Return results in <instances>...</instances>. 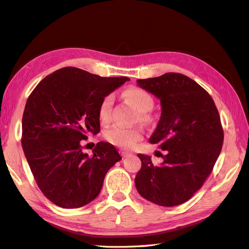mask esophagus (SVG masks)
Returning <instances> with one entry per match:
<instances>
[{
	"instance_id": "1",
	"label": "esophagus",
	"mask_w": 249,
	"mask_h": 249,
	"mask_svg": "<svg viewBox=\"0 0 249 249\" xmlns=\"http://www.w3.org/2000/svg\"><path fill=\"white\" fill-rule=\"evenodd\" d=\"M121 156H122V158H123V159H125V158H127V157L129 156V154H128V152L124 151V150H121Z\"/></svg>"
}]
</instances>
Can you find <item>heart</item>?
<instances>
[{"mask_svg":"<svg viewBox=\"0 0 249 249\" xmlns=\"http://www.w3.org/2000/svg\"><path fill=\"white\" fill-rule=\"evenodd\" d=\"M124 97L141 113L148 112L152 106H154V100H152L151 95L141 88L132 87L127 89L124 93ZM111 104V95H107L102 101L99 110V114L102 121H106L109 119ZM142 116L145 117V114H142ZM105 138L108 142L118 146V147L131 148L139 141H141L143 138V133L141 129L139 128H130V127H125L122 125H114L111 128L106 130Z\"/></svg>","mask_w":249,"mask_h":249,"instance_id":"heart-1","label":"heart"}]
</instances>
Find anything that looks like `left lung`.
Returning <instances> with one entry per match:
<instances>
[{"label":"left lung","instance_id":"left-lung-1","mask_svg":"<svg viewBox=\"0 0 249 249\" xmlns=\"http://www.w3.org/2000/svg\"><path fill=\"white\" fill-rule=\"evenodd\" d=\"M137 82L160 99L161 118L149 142L167 151L161 165L138 155L142 167L135 179L137 190L157 205H180L202 187L218 160L224 140L219 111L205 89L184 74L167 72Z\"/></svg>","mask_w":249,"mask_h":249}]
</instances>
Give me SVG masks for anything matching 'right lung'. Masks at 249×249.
<instances>
[{"instance_id":"1","label":"right lung","mask_w":249,"mask_h":249,"mask_svg":"<svg viewBox=\"0 0 249 249\" xmlns=\"http://www.w3.org/2000/svg\"><path fill=\"white\" fill-rule=\"evenodd\" d=\"M126 81L64 67L30 93L22 119V147L37 186L55 205L79 208L93 201L107 171L122 159L106 142H99L88 157L82 142L87 133L100 131L102 101Z\"/></svg>"}]
</instances>
